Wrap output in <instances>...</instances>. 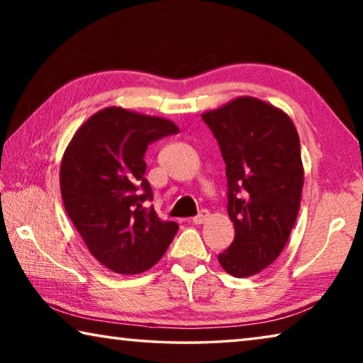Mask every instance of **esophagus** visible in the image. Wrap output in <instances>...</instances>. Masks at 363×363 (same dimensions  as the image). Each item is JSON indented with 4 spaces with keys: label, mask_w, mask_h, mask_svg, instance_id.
<instances>
[{
    "label": "esophagus",
    "mask_w": 363,
    "mask_h": 363,
    "mask_svg": "<svg viewBox=\"0 0 363 363\" xmlns=\"http://www.w3.org/2000/svg\"><path fill=\"white\" fill-rule=\"evenodd\" d=\"M208 218H210V213H208L206 210H201L195 218H192L190 220H192L194 224H203Z\"/></svg>",
    "instance_id": "obj_1"
}]
</instances>
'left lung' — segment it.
<instances>
[{
	"label": "left lung",
	"mask_w": 363,
	"mask_h": 363,
	"mask_svg": "<svg viewBox=\"0 0 363 363\" xmlns=\"http://www.w3.org/2000/svg\"><path fill=\"white\" fill-rule=\"evenodd\" d=\"M201 118L223 153L235 229L218 259L227 274L250 277L277 259L296 223L304 184L298 131L284 110L250 96Z\"/></svg>",
	"instance_id": "8db88e82"
}]
</instances>
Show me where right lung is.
<instances>
[{
	"mask_svg": "<svg viewBox=\"0 0 363 363\" xmlns=\"http://www.w3.org/2000/svg\"><path fill=\"white\" fill-rule=\"evenodd\" d=\"M179 133L173 121L123 107L89 116L64 152L60 194L65 211L102 266L140 274L162 259L179 225L162 220L144 177L147 145Z\"/></svg>",
	"mask_w": 363,
	"mask_h": 363,
	"instance_id": "obj_1",
	"label": "right lung"
}]
</instances>
